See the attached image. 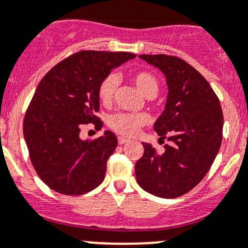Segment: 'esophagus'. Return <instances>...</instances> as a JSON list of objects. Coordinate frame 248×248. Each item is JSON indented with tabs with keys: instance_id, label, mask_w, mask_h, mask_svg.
<instances>
[{
	"instance_id": "obj_1",
	"label": "esophagus",
	"mask_w": 248,
	"mask_h": 248,
	"mask_svg": "<svg viewBox=\"0 0 248 248\" xmlns=\"http://www.w3.org/2000/svg\"><path fill=\"white\" fill-rule=\"evenodd\" d=\"M119 144L120 145H124V144H126V142H128L129 140L128 139H126V138H124V137H119Z\"/></svg>"
}]
</instances>
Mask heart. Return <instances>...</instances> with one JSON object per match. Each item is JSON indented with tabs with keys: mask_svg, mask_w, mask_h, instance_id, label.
Wrapping results in <instances>:
<instances>
[{
	"mask_svg": "<svg viewBox=\"0 0 248 248\" xmlns=\"http://www.w3.org/2000/svg\"><path fill=\"white\" fill-rule=\"evenodd\" d=\"M132 81L137 89L147 98H152L157 94L159 84L157 78L147 71H140L132 74ZM119 80L114 74H109L104 78L98 86V98L104 106L111 104L116 93ZM149 122V117L145 114L137 112H115L109 117L108 124L116 133L124 137H133L139 132L142 126Z\"/></svg>",
	"mask_w": 248,
	"mask_h": 248,
	"instance_id": "b5f03b06",
	"label": "heart"
}]
</instances>
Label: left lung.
<instances>
[{"mask_svg": "<svg viewBox=\"0 0 248 248\" xmlns=\"http://www.w3.org/2000/svg\"><path fill=\"white\" fill-rule=\"evenodd\" d=\"M167 78L166 109L155 131L170 144L159 154L142 142L144 155L136 163L139 186L159 198H177L204 179L222 142L223 112L218 97L196 68L176 56L140 55ZM164 142V141H163Z\"/></svg>", "mask_w": 248, "mask_h": 248, "instance_id": "8db88e82", "label": "left lung"}]
</instances>
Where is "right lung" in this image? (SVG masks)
Returning <instances> with one entry per match:
<instances>
[{
	"instance_id": "add662e5",
	"label": "right lung",
	"mask_w": 248,
	"mask_h": 248,
	"mask_svg": "<svg viewBox=\"0 0 248 248\" xmlns=\"http://www.w3.org/2000/svg\"><path fill=\"white\" fill-rule=\"evenodd\" d=\"M137 55L81 50L62 60L43 77L24 117V138L38 176L64 196H81L103 182L107 161L117 138L106 131L96 139H80L84 124L97 131L103 121L98 86L114 69Z\"/></svg>"
}]
</instances>
